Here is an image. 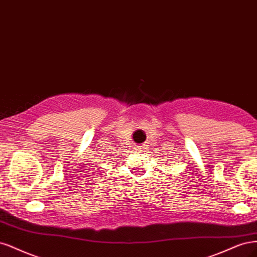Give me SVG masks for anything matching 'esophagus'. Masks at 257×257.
<instances>
[{"label": "esophagus", "instance_id": "34e87169", "mask_svg": "<svg viewBox=\"0 0 257 257\" xmlns=\"http://www.w3.org/2000/svg\"><path fill=\"white\" fill-rule=\"evenodd\" d=\"M145 151H146L145 145H141V146L137 147V152H139V153H145Z\"/></svg>", "mask_w": 257, "mask_h": 257}]
</instances>
